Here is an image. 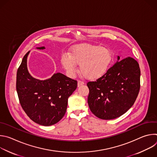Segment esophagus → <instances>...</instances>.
Wrapping results in <instances>:
<instances>
[{
    "label": "esophagus",
    "instance_id": "esophagus-1",
    "mask_svg": "<svg viewBox=\"0 0 157 157\" xmlns=\"http://www.w3.org/2000/svg\"><path fill=\"white\" fill-rule=\"evenodd\" d=\"M84 84V82H82V81H78V87H79V86L83 85Z\"/></svg>",
    "mask_w": 157,
    "mask_h": 157
}]
</instances>
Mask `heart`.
Wrapping results in <instances>:
<instances>
[{
  "label": "heart",
  "instance_id": "b5f03b06",
  "mask_svg": "<svg viewBox=\"0 0 157 157\" xmlns=\"http://www.w3.org/2000/svg\"><path fill=\"white\" fill-rule=\"evenodd\" d=\"M112 62L110 50L106 47L89 43H82L73 47L69 55L61 58L63 68L70 77L78 72L79 65L81 73L87 79L96 80L102 77L108 71Z\"/></svg>",
  "mask_w": 157,
  "mask_h": 157
}]
</instances>
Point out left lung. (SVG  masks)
<instances>
[{"label": "left lung", "instance_id": "8db88e82", "mask_svg": "<svg viewBox=\"0 0 157 157\" xmlns=\"http://www.w3.org/2000/svg\"><path fill=\"white\" fill-rule=\"evenodd\" d=\"M117 61L96 81L88 82L87 103L98 118L110 120L125 114L135 102L140 90V70L132 57Z\"/></svg>", "mask_w": 157, "mask_h": 157}]
</instances>
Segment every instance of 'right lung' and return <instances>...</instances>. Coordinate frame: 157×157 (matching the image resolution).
Masks as SVG:
<instances>
[{
  "instance_id": "add662e5",
  "label": "right lung",
  "mask_w": 157,
  "mask_h": 157,
  "mask_svg": "<svg viewBox=\"0 0 157 157\" xmlns=\"http://www.w3.org/2000/svg\"><path fill=\"white\" fill-rule=\"evenodd\" d=\"M38 50L44 47H37ZM29 52L24 56L17 73L16 89L21 107L35 123L50 126L64 116L68 98L77 87V81L57 73L50 78H33L27 68Z\"/></svg>"
}]
</instances>
